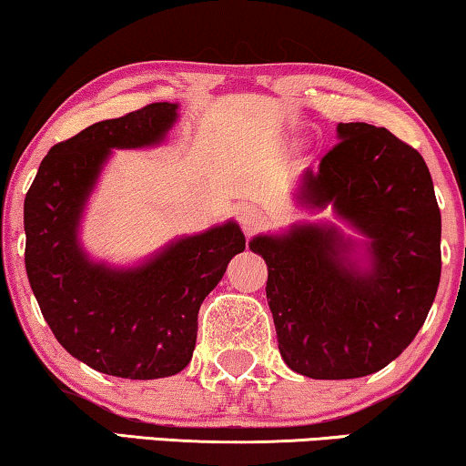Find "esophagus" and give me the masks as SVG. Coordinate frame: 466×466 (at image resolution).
Returning <instances> with one entry per match:
<instances>
[{
  "mask_svg": "<svg viewBox=\"0 0 466 466\" xmlns=\"http://www.w3.org/2000/svg\"><path fill=\"white\" fill-rule=\"evenodd\" d=\"M239 225L246 231V235H252L263 225V214L255 208H244L239 211Z\"/></svg>",
  "mask_w": 466,
  "mask_h": 466,
  "instance_id": "34e87169",
  "label": "esophagus"
}]
</instances>
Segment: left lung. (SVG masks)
<instances>
[{
	"mask_svg": "<svg viewBox=\"0 0 466 466\" xmlns=\"http://www.w3.org/2000/svg\"><path fill=\"white\" fill-rule=\"evenodd\" d=\"M338 143L299 177V208L334 211L250 239L268 263L278 349L310 379L380 370L424 325L441 278V211L418 149L364 122L338 124Z\"/></svg>",
	"mask_w": 466,
	"mask_h": 466,
	"instance_id": "obj_1",
	"label": "left lung"
}]
</instances>
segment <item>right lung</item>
Listing matches in <instances>:
<instances>
[{
	"label": "right lung",
	"instance_id": "right-lung-1",
	"mask_svg": "<svg viewBox=\"0 0 466 466\" xmlns=\"http://www.w3.org/2000/svg\"><path fill=\"white\" fill-rule=\"evenodd\" d=\"M177 117V102H154L53 145L23 205L25 269L42 317L72 358L111 377L184 370L198 308L246 248L235 220L175 238L130 268L96 261L83 248V214L113 149L156 147Z\"/></svg>",
	"mask_w": 466,
	"mask_h": 466
}]
</instances>
